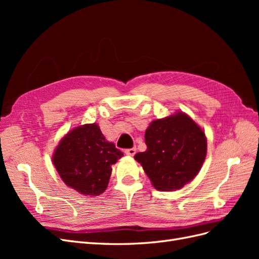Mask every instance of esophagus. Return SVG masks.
I'll use <instances>...</instances> for the list:
<instances>
[{"instance_id": "1", "label": "esophagus", "mask_w": 259, "mask_h": 259, "mask_svg": "<svg viewBox=\"0 0 259 259\" xmlns=\"http://www.w3.org/2000/svg\"><path fill=\"white\" fill-rule=\"evenodd\" d=\"M124 152L127 155H134L136 153V148H130V149H125Z\"/></svg>"}]
</instances>
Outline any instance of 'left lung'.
I'll return each mask as SVG.
<instances>
[{"instance_id": "obj_1", "label": "left lung", "mask_w": 259, "mask_h": 259, "mask_svg": "<svg viewBox=\"0 0 259 259\" xmlns=\"http://www.w3.org/2000/svg\"><path fill=\"white\" fill-rule=\"evenodd\" d=\"M147 150L135 154L155 189L174 191L197 176L206 156L204 132L177 112L153 121L145 133Z\"/></svg>"}]
</instances>
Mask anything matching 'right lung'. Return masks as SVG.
<instances>
[{"mask_svg":"<svg viewBox=\"0 0 259 259\" xmlns=\"http://www.w3.org/2000/svg\"><path fill=\"white\" fill-rule=\"evenodd\" d=\"M122 156L94 123L69 132L55 150L53 162L67 186L84 195H98L107 189L111 165Z\"/></svg>","mask_w":259,"mask_h":259,"instance_id":"1","label":"right lung"}]
</instances>
